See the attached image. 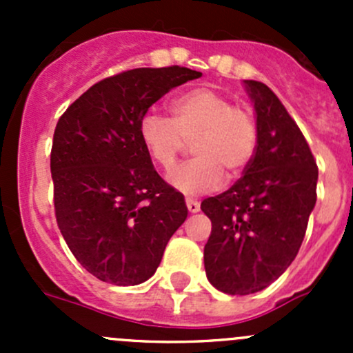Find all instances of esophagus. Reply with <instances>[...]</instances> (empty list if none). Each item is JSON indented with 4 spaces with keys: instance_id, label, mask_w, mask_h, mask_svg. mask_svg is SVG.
Masks as SVG:
<instances>
[{
    "instance_id": "34e87169",
    "label": "esophagus",
    "mask_w": 353,
    "mask_h": 353,
    "mask_svg": "<svg viewBox=\"0 0 353 353\" xmlns=\"http://www.w3.org/2000/svg\"><path fill=\"white\" fill-rule=\"evenodd\" d=\"M186 206H188V210H190V213L199 212V201H196V199L188 198L186 199Z\"/></svg>"
}]
</instances>
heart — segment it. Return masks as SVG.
Listing matches in <instances>:
<instances>
[{
    "instance_id": "1",
    "label": "heart",
    "mask_w": 353,
    "mask_h": 353,
    "mask_svg": "<svg viewBox=\"0 0 353 353\" xmlns=\"http://www.w3.org/2000/svg\"><path fill=\"white\" fill-rule=\"evenodd\" d=\"M170 119L147 112L140 121V140L154 163L170 170L186 141L194 159L172 170L169 183L186 196L210 193L222 186L223 170L243 174L254 159L259 126L254 112L234 105L232 99L212 87L184 92L170 102Z\"/></svg>"
}]
</instances>
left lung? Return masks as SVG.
Returning <instances> with one entry per match:
<instances>
[{
	"mask_svg": "<svg viewBox=\"0 0 353 353\" xmlns=\"http://www.w3.org/2000/svg\"><path fill=\"white\" fill-rule=\"evenodd\" d=\"M244 85L254 102L258 150L230 190L201 203L212 220L206 276L229 295L263 290L290 266L304 241L318 184L311 148L280 99L261 81Z\"/></svg>",
	"mask_w": 353,
	"mask_h": 353,
	"instance_id": "obj_1",
	"label": "left lung"
}]
</instances>
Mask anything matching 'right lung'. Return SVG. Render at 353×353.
I'll list each match as a JSON object with an SVG mask.
<instances>
[{
	"mask_svg": "<svg viewBox=\"0 0 353 353\" xmlns=\"http://www.w3.org/2000/svg\"><path fill=\"white\" fill-rule=\"evenodd\" d=\"M199 77L183 66L123 71L92 85L56 124V222L78 263L102 282L150 279L186 220L184 196L157 174L138 130L152 104Z\"/></svg>",
	"mask_w": 353,
	"mask_h": 353,
	"instance_id": "1",
	"label": "right lung"
}]
</instances>
